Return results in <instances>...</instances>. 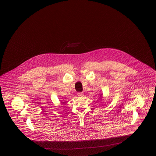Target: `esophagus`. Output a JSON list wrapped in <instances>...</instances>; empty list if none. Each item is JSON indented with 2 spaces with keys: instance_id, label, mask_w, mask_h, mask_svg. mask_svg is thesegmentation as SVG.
I'll return each mask as SVG.
<instances>
[{
  "instance_id": "obj_1",
  "label": "esophagus",
  "mask_w": 156,
  "mask_h": 156,
  "mask_svg": "<svg viewBox=\"0 0 156 156\" xmlns=\"http://www.w3.org/2000/svg\"><path fill=\"white\" fill-rule=\"evenodd\" d=\"M77 95H78V96L79 97H82L83 95V94L82 92H78Z\"/></svg>"
}]
</instances>
